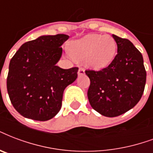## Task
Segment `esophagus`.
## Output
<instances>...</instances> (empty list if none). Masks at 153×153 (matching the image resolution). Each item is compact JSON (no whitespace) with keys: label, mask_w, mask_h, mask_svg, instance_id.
<instances>
[{"label":"esophagus","mask_w":153,"mask_h":153,"mask_svg":"<svg viewBox=\"0 0 153 153\" xmlns=\"http://www.w3.org/2000/svg\"><path fill=\"white\" fill-rule=\"evenodd\" d=\"M85 74V70L82 67H79V71H78V74L79 75H82V74Z\"/></svg>","instance_id":"1"}]
</instances>
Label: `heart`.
Listing matches in <instances>:
<instances>
[{"label": "heart", "mask_w": 153, "mask_h": 153, "mask_svg": "<svg viewBox=\"0 0 153 153\" xmlns=\"http://www.w3.org/2000/svg\"><path fill=\"white\" fill-rule=\"evenodd\" d=\"M116 51V42L110 35H87L69 45V53L72 58L84 60L86 65L93 69H102L110 65Z\"/></svg>", "instance_id": "b5f03b06"}]
</instances>
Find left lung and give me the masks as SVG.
<instances>
[{
    "mask_svg": "<svg viewBox=\"0 0 153 153\" xmlns=\"http://www.w3.org/2000/svg\"><path fill=\"white\" fill-rule=\"evenodd\" d=\"M112 37L117 54L111 63L100 71H85L91 81L87 91L90 104L107 117L122 115L138 103L147 75L141 53L128 39Z\"/></svg>",
    "mask_w": 153,
    "mask_h": 153,
    "instance_id": "left-lung-1",
    "label": "left lung"
}]
</instances>
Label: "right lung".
<instances>
[{
  "label": "right lung",
  "mask_w": 153,
  "mask_h": 153,
  "mask_svg": "<svg viewBox=\"0 0 153 153\" xmlns=\"http://www.w3.org/2000/svg\"><path fill=\"white\" fill-rule=\"evenodd\" d=\"M68 35L42 36L24 43L9 62L7 91L13 108L25 118L46 121L60 111L65 88L78 77V67L56 66Z\"/></svg>",
  "instance_id": "1"
}]
</instances>
